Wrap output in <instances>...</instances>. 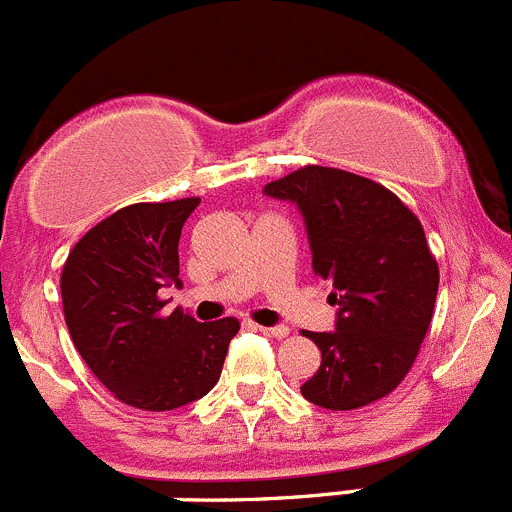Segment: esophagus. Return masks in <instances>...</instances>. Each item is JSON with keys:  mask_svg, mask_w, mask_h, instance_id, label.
I'll list each match as a JSON object with an SVG mask.
<instances>
[{"mask_svg": "<svg viewBox=\"0 0 512 512\" xmlns=\"http://www.w3.org/2000/svg\"><path fill=\"white\" fill-rule=\"evenodd\" d=\"M255 331H260L262 336H270V338H285V336H288V328H285V326H255Z\"/></svg>", "mask_w": 512, "mask_h": 512, "instance_id": "34e87169", "label": "esophagus"}]
</instances>
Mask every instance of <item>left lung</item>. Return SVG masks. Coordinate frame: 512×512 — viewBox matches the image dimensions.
I'll return each instance as SVG.
<instances>
[{
	"label": "left lung",
	"mask_w": 512,
	"mask_h": 512,
	"mask_svg": "<svg viewBox=\"0 0 512 512\" xmlns=\"http://www.w3.org/2000/svg\"><path fill=\"white\" fill-rule=\"evenodd\" d=\"M290 202L308 234L313 272L331 285L336 331H305L321 366L300 386L315 407H366L401 384L432 323L439 288L419 219L364 176L305 166L262 189Z\"/></svg>",
	"instance_id": "1"
}]
</instances>
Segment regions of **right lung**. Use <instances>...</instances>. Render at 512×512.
<instances>
[{
	"label": "right lung",
	"mask_w": 512,
	"mask_h": 512,
	"mask_svg": "<svg viewBox=\"0 0 512 512\" xmlns=\"http://www.w3.org/2000/svg\"><path fill=\"white\" fill-rule=\"evenodd\" d=\"M202 199L131 204L95 224L62 267L65 323L88 369L123 404L169 412L202 399L222 374L240 323L164 313L181 285L179 237Z\"/></svg>",
	"instance_id": "obj_1"
}]
</instances>
